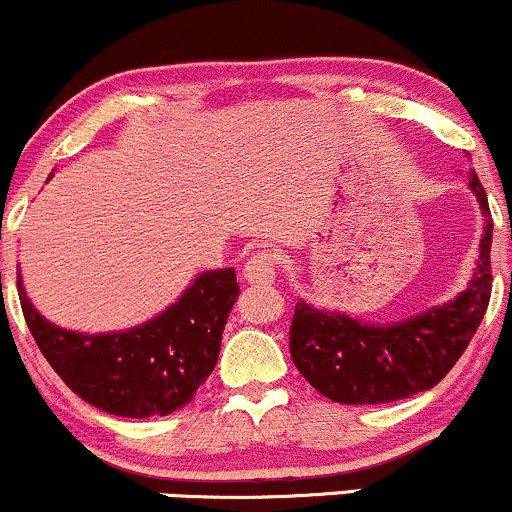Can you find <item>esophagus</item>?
Wrapping results in <instances>:
<instances>
[{"mask_svg":"<svg viewBox=\"0 0 512 512\" xmlns=\"http://www.w3.org/2000/svg\"><path fill=\"white\" fill-rule=\"evenodd\" d=\"M278 271V261L276 254H271L268 249L256 251L254 256H249L244 266V278L249 283H271L276 278Z\"/></svg>","mask_w":512,"mask_h":512,"instance_id":"esophagus-1","label":"esophagus"}]
</instances>
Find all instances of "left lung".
I'll return each mask as SVG.
<instances>
[{"label":"left lung","mask_w":512,"mask_h":512,"mask_svg":"<svg viewBox=\"0 0 512 512\" xmlns=\"http://www.w3.org/2000/svg\"><path fill=\"white\" fill-rule=\"evenodd\" d=\"M471 189L481 202V258L476 276L456 300L397 325H365L347 315L295 303L291 357L298 372L323 397L340 404H384L436 387L476 335L493 291V219L486 189L471 172Z\"/></svg>","instance_id":"left-lung-1"}]
</instances>
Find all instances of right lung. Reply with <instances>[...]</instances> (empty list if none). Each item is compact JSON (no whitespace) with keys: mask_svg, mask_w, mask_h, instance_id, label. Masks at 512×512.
Segmentation results:
<instances>
[{"mask_svg":"<svg viewBox=\"0 0 512 512\" xmlns=\"http://www.w3.org/2000/svg\"><path fill=\"white\" fill-rule=\"evenodd\" d=\"M17 286L26 325L66 387L128 419L167 416L192 402L217 365L221 333L239 295L234 268L202 273L150 323L128 333L81 335L41 318L21 281Z\"/></svg>","mask_w":512,"mask_h":512,"instance_id":"right-lung-1","label":"right lung"}]
</instances>
